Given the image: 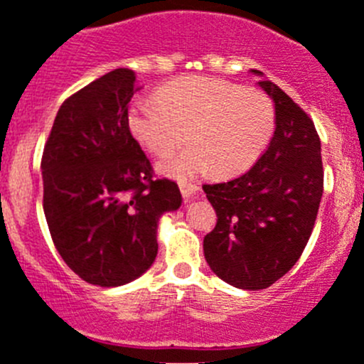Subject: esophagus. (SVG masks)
<instances>
[{
  "instance_id": "34e87169",
  "label": "esophagus",
  "mask_w": 364,
  "mask_h": 364,
  "mask_svg": "<svg viewBox=\"0 0 364 364\" xmlns=\"http://www.w3.org/2000/svg\"><path fill=\"white\" fill-rule=\"evenodd\" d=\"M179 188H181L183 199H185V201H188V199L192 198L193 193H198L199 186L198 185H192V183H181V185H179Z\"/></svg>"
}]
</instances>
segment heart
<instances>
[{"label": "heart", "mask_w": 364, "mask_h": 364, "mask_svg": "<svg viewBox=\"0 0 364 364\" xmlns=\"http://www.w3.org/2000/svg\"><path fill=\"white\" fill-rule=\"evenodd\" d=\"M156 102H134L127 125L134 140L154 156L181 145L186 132L192 145L158 163V171L168 178L190 179L210 171L217 178L242 174L273 134V100L259 87L186 77L163 86Z\"/></svg>", "instance_id": "1"}]
</instances>
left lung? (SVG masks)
Instances as JSON below:
<instances>
[{
	"label": "left lung",
	"instance_id": "obj_1",
	"mask_svg": "<svg viewBox=\"0 0 364 364\" xmlns=\"http://www.w3.org/2000/svg\"><path fill=\"white\" fill-rule=\"evenodd\" d=\"M259 86L274 104L269 147L246 174L203 185L217 213L215 228L203 242L206 262L220 280L247 291L266 289L296 264L323 196L314 124L277 84L260 80Z\"/></svg>",
	"mask_w": 364,
	"mask_h": 364
}]
</instances>
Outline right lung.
I'll list each match as a JSON object with an SVG mask.
<instances>
[{"label": "right lung", "instance_id": "1", "mask_svg": "<svg viewBox=\"0 0 364 364\" xmlns=\"http://www.w3.org/2000/svg\"><path fill=\"white\" fill-rule=\"evenodd\" d=\"M136 75L118 68L60 105L44 145L43 208L57 251L75 274L100 287L129 284L158 255V220L181 206L127 125Z\"/></svg>", "mask_w": 364, "mask_h": 364}]
</instances>
